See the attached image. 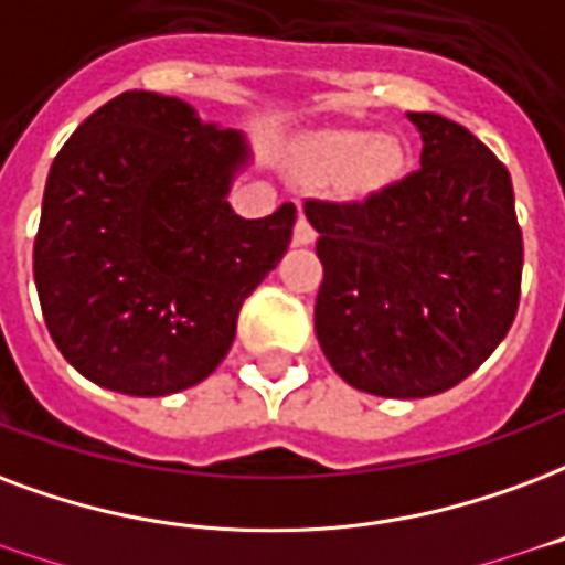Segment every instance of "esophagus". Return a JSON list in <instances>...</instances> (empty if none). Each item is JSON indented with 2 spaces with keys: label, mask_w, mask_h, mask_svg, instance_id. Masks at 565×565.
Listing matches in <instances>:
<instances>
[{
  "label": "esophagus",
  "mask_w": 565,
  "mask_h": 565,
  "mask_svg": "<svg viewBox=\"0 0 565 565\" xmlns=\"http://www.w3.org/2000/svg\"><path fill=\"white\" fill-rule=\"evenodd\" d=\"M315 239H317V230L308 224V218H305V215H299V221H296V230H294V245H311Z\"/></svg>",
  "instance_id": "34e87169"
}]
</instances>
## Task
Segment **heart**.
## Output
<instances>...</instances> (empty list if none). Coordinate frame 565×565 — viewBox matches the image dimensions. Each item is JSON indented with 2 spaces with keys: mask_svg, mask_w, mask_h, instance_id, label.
I'll list each match as a JSON object with an SVG mask.
<instances>
[{
  "mask_svg": "<svg viewBox=\"0 0 565 565\" xmlns=\"http://www.w3.org/2000/svg\"><path fill=\"white\" fill-rule=\"evenodd\" d=\"M305 173L335 179L344 198L362 200L392 185L404 170V152L392 137L367 131H329L305 149Z\"/></svg>",
  "mask_w": 565,
  "mask_h": 565,
  "instance_id": "heart-1",
  "label": "heart"
}]
</instances>
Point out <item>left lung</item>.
Returning a JSON list of instances; mask_svg holds the SVG:
<instances>
[{"mask_svg": "<svg viewBox=\"0 0 565 565\" xmlns=\"http://www.w3.org/2000/svg\"><path fill=\"white\" fill-rule=\"evenodd\" d=\"M407 119L419 170L362 203H305L323 263L317 341L338 377L380 398H428L470 377L515 320L524 266L497 154L446 116Z\"/></svg>", "mask_w": 565, "mask_h": 565, "instance_id": "1", "label": "left lung"}]
</instances>
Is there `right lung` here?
I'll return each instance as SVG.
<instances>
[{"mask_svg": "<svg viewBox=\"0 0 565 565\" xmlns=\"http://www.w3.org/2000/svg\"><path fill=\"white\" fill-rule=\"evenodd\" d=\"M248 158L239 131L158 92H122L71 134L32 260L50 338L83 377L161 398L221 365L296 224L294 203L254 221L233 212Z\"/></svg>", "mask_w": 565, "mask_h": 565, "instance_id": "right-lung-1", "label": "right lung"}]
</instances>
